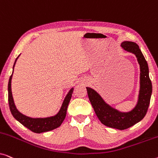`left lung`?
<instances>
[{
    "label": "left lung",
    "mask_w": 158,
    "mask_h": 158,
    "mask_svg": "<svg viewBox=\"0 0 158 158\" xmlns=\"http://www.w3.org/2000/svg\"><path fill=\"white\" fill-rule=\"evenodd\" d=\"M121 46L124 50L135 54L140 67V88L136 106L129 112H120L107 104L100 95L92 88L86 87L88 96L98 119L105 126L119 130L128 129L140 122L146 115L152 91L149 68L144 55L138 45L132 42H123Z\"/></svg>",
    "instance_id": "obj_1"
}]
</instances>
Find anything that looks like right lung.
<instances>
[{
  "label": "right lung",
  "instance_id": "add662e5",
  "mask_svg": "<svg viewBox=\"0 0 158 158\" xmlns=\"http://www.w3.org/2000/svg\"><path fill=\"white\" fill-rule=\"evenodd\" d=\"M19 57V55L17 57V58L15 60L14 67H13V70H14L15 64H16V60ZM14 72V70H13ZM12 75L10 76L9 81H8V104H9L10 110L11 112L12 115L16 119L23 124V126L27 127L31 130V131L35 133H42L45 132V131H48L53 130L57 127H59L61 124L63 122L64 118L66 116L67 113V109H68V106L70 102L71 97H72V94L73 92V88L69 90L68 94L64 98L63 103H62V106L60 108V111L56 115L51 116V117H47V118H31L29 116H27L23 115L21 113H20L18 110H17L16 106H15L14 98H13L12 92H11V79H12Z\"/></svg>",
  "mask_w": 158,
  "mask_h": 158
}]
</instances>
